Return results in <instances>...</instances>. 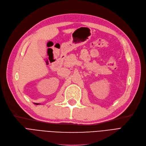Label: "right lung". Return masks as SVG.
Instances as JSON below:
<instances>
[{
  "label": "right lung",
  "mask_w": 146,
  "mask_h": 146,
  "mask_svg": "<svg viewBox=\"0 0 146 146\" xmlns=\"http://www.w3.org/2000/svg\"><path fill=\"white\" fill-rule=\"evenodd\" d=\"M36 104V105H38V104Z\"/></svg>",
  "instance_id": "right-lung-1"
}]
</instances>
